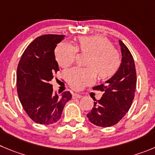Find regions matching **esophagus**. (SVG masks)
Masks as SVG:
<instances>
[{"instance_id": "esophagus-1", "label": "esophagus", "mask_w": 155, "mask_h": 155, "mask_svg": "<svg viewBox=\"0 0 155 155\" xmlns=\"http://www.w3.org/2000/svg\"><path fill=\"white\" fill-rule=\"evenodd\" d=\"M82 95L81 94H77V93H74L73 94V99H80L82 98Z\"/></svg>"}]
</instances>
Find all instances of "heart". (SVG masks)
Listing matches in <instances>:
<instances>
[{
  "label": "heart",
  "mask_w": 155,
  "mask_h": 155,
  "mask_svg": "<svg viewBox=\"0 0 155 155\" xmlns=\"http://www.w3.org/2000/svg\"><path fill=\"white\" fill-rule=\"evenodd\" d=\"M80 50L92 53L87 66L89 68L76 67L66 73V78L69 86L79 90L91 85L96 79V72L101 79L112 77L118 69L121 59L118 51L105 37L99 35L83 36L78 39ZM78 49L74 44L62 42L55 50V56L58 64L66 68L75 61Z\"/></svg>",
  "instance_id": "1"
}]
</instances>
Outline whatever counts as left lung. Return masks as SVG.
I'll use <instances>...</instances> for the list:
<instances>
[{"instance_id":"obj_1","label":"left lung","mask_w":155,"mask_h":155,"mask_svg":"<svg viewBox=\"0 0 155 155\" xmlns=\"http://www.w3.org/2000/svg\"><path fill=\"white\" fill-rule=\"evenodd\" d=\"M119 45L121 63L118 69L104 84L93 87L104 92L102 97L94 102V107L87 114L90 122L97 126L110 127L118 123L129 110L134 97L137 77L134 59L121 40Z\"/></svg>"}]
</instances>
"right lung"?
Returning a JSON list of instances; mask_svg holds the SVG:
<instances>
[{"instance_id": "add662e5", "label": "right lung", "mask_w": 155, "mask_h": 155, "mask_svg": "<svg viewBox=\"0 0 155 155\" xmlns=\"http://www.w3.org/2000/svg\"><path fill=\"white\" fill-rule=\"evenodd\" d=\"M64 37V35L47 34L36 38L24 52L17 66L19 99L36 123H56L66 103L72 98L69 92H54L50 84L60 70L54 50Z\"/></svg>"}]
</instances>
